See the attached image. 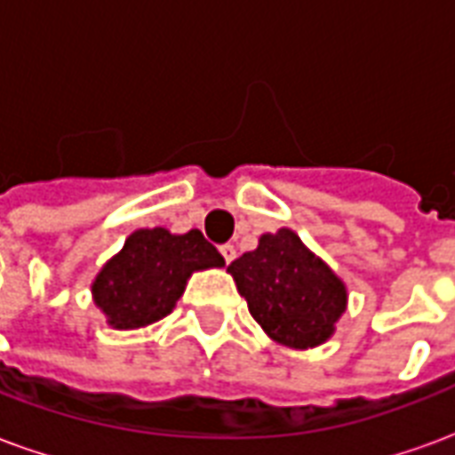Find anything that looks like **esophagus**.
Segmentation results:
<instances>
[{
	"instance_id": "esophagus-1",
	"label": "esophagus",
	"mask_w": 455,
	"mask_h": 455,
	"mask_svg": "<svg viewBox=\"0 0 455 455\" xmlns=\"http://www.w3.org/2000/svg\"><path fill=\"white\" fill-rule=\"evenodd\" d=\"M219 251H221V256H224V260H227V263H231V260L236 258V248L231 246V243H224V246H219Z\"/></svg>"
}]
</instances>
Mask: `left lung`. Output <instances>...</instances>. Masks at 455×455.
Instances as JSON below:
<instances>
[{"instance_id":"obj_1","label":"left lung","mask_w":455,"mask_h":455,"mask_svg":"<svg viewBox=\"0 0 455 455\" xmlns=\"http://www.w3.org/2000/svg\"><path fill=\"white\" fill-rule=\"evenodd\" d=\"M228 273L251 316L267 336L292 348L324 343L346 309L341 280L290 228L266 234L256 251L228 266Z\"/></svg>"}]
</instances>
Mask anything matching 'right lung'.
<instances>
[{
	"mask_svg": "<svg viewBox=\"0 0 455 455\" xmlns=\"http://www.w3.org/2000/svg\"><path fill=\"white\" fill-rule=\"evenodd\" d=\"M221 266V253L197 228L182 236L139 228L97 275L94 302L112 326L139 329L170 315L195 270Z\"/></svg>",
	"mask_w": 455,
	"mask_h": 455,
	"instance_id": "right-lung-1",
	"label": "right lung"
}]
</instances>
